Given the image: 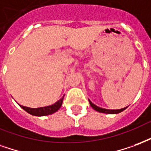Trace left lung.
Instances as JSON below:
<instances>
[{"label":"left lung","instance_id":"obj_1","mask_svg":"<svg viewBox=\"0 0 151 151\" xmlns=\"http://www.w3.org/2000/svg\"><path fill=\"white\" fill-rule=\"evenodd\" d=\"M89 103H90V105L92 106V108L93 109H95L96 111H97L99 113H107V114H116V113H119L122 111H124L127 107L123 108V109H103V108L98 107L96 106V104H94L92 103V101L88 100Z\"/></svg>","mask_w":151,"mask_h":151}]
</instances>
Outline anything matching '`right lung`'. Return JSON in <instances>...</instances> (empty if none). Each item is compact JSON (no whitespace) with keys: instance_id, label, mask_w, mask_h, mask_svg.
Wrapping results in <instances>:
<instances>
[{"instance_id":"right-lung-1","label":"right lung","mask_w":151,"mask_h":151,"mask_svg":"<svg viewBox=\"0 0 151 151\" xmlns=\"http://www.w3.org/2000/svg\"><path fill=\"white\" fill-rule=\"evenodd\" d=\"M63 97H64V96L60 100L55 102V104L49 105V106H45V107L40 108H29L20 105V107L22 108L24 110L26 111L27 113L31 114V115H34V116H47V115H50V114L55 113V112L59 110L60 107L62 106Z\"/></svg>"}]
</instances>
